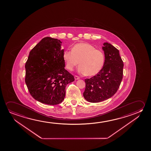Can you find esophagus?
Wrapping results in <instances>:
<instances>
[{"label":"esophagus","mask_w":151,"mask_h":151,"mask_svg":"<svg viewBox=\"0 0 151 151\" xmlns=\"http://www.w3.org/2000/svg\"><path fill=\"white\" fill-rule=\"evenodd\" d=\"M74 78L75 80H77V79H79V77L78 76H76V75L75 76Z\"/></svg>","instance_id":"1"}]
</instances>
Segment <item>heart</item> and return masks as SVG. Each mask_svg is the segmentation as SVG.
<instances>
[{
  "label": "heart",
  "mask_w": 151,
  "mask_h": 151,
  "mask_svg": "<svg viewBox=\"0 0 151 151\" xmlns=\"http://www.w3.org/2000/svg\"><path fill=\"white\" fill-rule=\"evenodd\" d=\"M63 58L66 68L70 71L74 70L79 61L78 72L88 76L98 74L102 70L105 62L104 52L87 43L75 44L71 51L66 50L64 52Z\"/></svg>",
  "instance_id": "1"
}]
</instances>
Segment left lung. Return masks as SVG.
<instances>
[{"label":"left lung","instance_id":"obj_1","mask_svg":"<svg viewBox=\"0 0 151 151\" xmlns=\"http://www.w3.org/2000/svg\"><path fill=\"white\" fill-rule=\"evenodd\" d=\"M105 62L102 70L91 78L85 79L83 96L87 101L99 102L116 93L123 78V61L118 49L108 42L104 43Z\"/></svg>","mask_w":151,"mask_h":151}]
</instances>
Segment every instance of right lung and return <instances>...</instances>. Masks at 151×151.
<instances>
[{
  "instance_id": "1",
  "label": "right lung",
  "mask_w": 151,
  "mask_h": 151,
  "mask_svg": "<svg viewBox=\"0 0 151 151\" xmlns=\"http://www.w3.org/2000/svg\"><path fill=\"white\" fill-rule=\"evenodd\" d=\"M62 43L57 39H42L30 52L25 65V81L29 91L34 99L43 104L61 103L67 84L75 81L64 68Z\"/></svg>"
}]
</instances>
